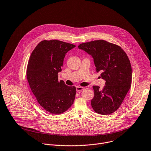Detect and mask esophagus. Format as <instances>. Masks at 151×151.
Masks as SVG:
<instances>
[{
    "instance_id": "obj_1",
    "label": "esophagus",
    "mask_w": 151,
    "mask_h": 151,
    "mask_svg": "<svg viewBox=\"0 0 151 151\" xmlns=\"http://www.w3.org/2000/svg\"><path fill=\"white\" fill-rule=\"evenodd\" d=\"M76 91H77V92H79V91H81L83 90V89H85V88L81 87V86H77V87L76 88Z\"/></svg>"
}]
</instances>
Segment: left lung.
<instances>
[{
    "mask_svg": "<svg viewBox=\"0 0 151 151\" xmlns=\"http://www.w3.org/2000/svg\"><path fill=\"white\" fill-rule=\"evenodd\" d=\"M78 48L92 57L96 72L106 81L103 89L93 86L92 107L102 115L113 113L120 107L132 83V67L126 53L120 47L104 40L82 43Z\"/></svg>",
    "mask_w": 151,
    "mask_h": 151,
    "instance_id": "1",
    "label": "left lung"
}]
</instances>
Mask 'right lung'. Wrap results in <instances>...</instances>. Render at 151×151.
Returning <instances> with one entry per match:
<instances>
[{
  "mask_svg": "<svg viewBox=\"0 0 151 151\" xmlns=\"http://www.w3.org/2000/svg\"><path fill=\"white\" fill-rule=\"evenodd\" d=\"M76 45L59 40L41 41L28 60L27 77L40 105L48 112L59 114L73 104L76 89L58 81L66 54Z\"/></svg>",
  "mask_w": 151,
  "mask_h": 151,
  "instance_id": "obj_1",
  "label": "right lung"
}]
</instances>
